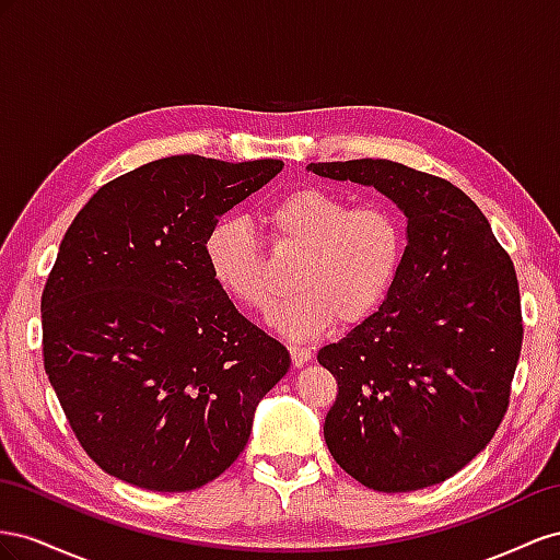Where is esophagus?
<instances>
[{"label": "esophagus", "mask_w": 560, "mask_h": 560, "mask_svg": "<svg viewBox=\"0 0 560 560\" xmlns=\"http://www.w3.org/2000/svg\"><path fill=\"white\" fill-rule=\"evenodd\" d=\"M291 359L295 369H302V365H307L312 361V351L305 347H291Z\"/></svg>", "instance_id": "esophagus-1"}]
</instances>
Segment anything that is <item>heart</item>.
Listing matches in <instances>:
<instances>
[{"mask_svg":"<svg viewBox=\"0 0 560 560\" xmlns=\"http://www.w3.org/2000/svg\"><path fill=\"white\" fill-rule=\"evenodd\" d=\"M265 225L283 248L300 250L291 283L298 289L271 310L269 324L293 340H310L335 318L354 326L369 318L401 271L406 230L382 203L351 206L324 187H298L271 201ZM203 258L213 281L238 305L265 312L275 291L262 250L242 218H220L203 238Z\"/></svg>","mask_w":560,"mask_h":560,"instance_id":"b5f03b06","label":"heart"}]
</instances>
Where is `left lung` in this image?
Instances as JSON below:
<instances>
[{
	"instance_id": "1",
	"label": "left lung",
	"mask_w": 560,
	"mask_h": 560,
	"mask_svg": "<svg viewBox=\"0 0 560 560\" xmlns=\"http://www.w3.org/2000/svg\"><path fill=\"white\" fill-rule=\"evenodd\" d=\"M307 171L375 187L406 215L401 271L380 310L318 349L338 380L324 439L365 488L436 486L498 431L521 342L514 262L481 209L453 183L389 159Z\"/></svg>"
}]
</instances>
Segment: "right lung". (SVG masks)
<instances>
[{
    "label": "right lung",
    "mask_w": 560,
    "mask_h": 560,
    "mask_svg": "<svg viewBox=\"0 0 560 560\" xmlns=\"http://www.w3.org/2000/svg\"><path fill=\"white\" fill-rule=\"evenodd\" d=\"M283 162L156 159L103 185L60 242L42 295L44 371L77 441L109 476L201 488L246 448L281 342L236 312L203 238Z\"/></svg>",
    "instance_id": "1"
}]
</instances>
